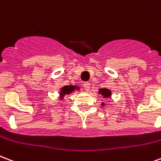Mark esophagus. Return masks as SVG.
<instances>
[{
	"label": "esophagus",
	"mask_w": 161,
	"mask_h": 161,
	"mask_svg": "<svg viewBox=\"0 0 161 161\" xmlns=\"http://www.w3.org/2000/svg\"><path fill=\"white\" fill-rule=\"evenodd\" d=\"M83 88H84V89H85L86 91H89V89H90V84H89V83H84V84H83Z\"/></svg>",
	"instance_id": "1"
}]
</instances>
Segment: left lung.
Returning a JSON list of instances; mask_svg holds the SVG:
<instances>
[{"label":"left lung","mask_w":161,"mask_h":161,"mask_svg":"<svg viewBox=\"0 0 161 161\" xmlns=\"http://www.w3.org/2000/svg\"><path fill=\"white\" fill-rule=\"evenodd\" d=\"M99 94H102L103 98H110V95H111V92L108 89H100ZM102 105H105V104L103 103Z\"/></svg>","instance_id":"8db88e82"}]
</instances>
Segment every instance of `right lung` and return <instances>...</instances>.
Masks as SVG:
<instances>
[{"instance_id":"right-lung-1","label":"right lung","mask_w":161,"mask_h":161,"mask_svg":"<svg viewBox=\"0 0 161 161\" xmlns=\"http://www.w3.org/2000/svg\"><path fill=\"white\" fill-rule=\"evenodd\" d=\"M79 88L77 87V86L74 85H69V86H64L62 87L61 89V93H60V95H61V99H63V97L66 94H70L71 93L74 91L75 89H78Z\"/></svg>"}]
</instances>
